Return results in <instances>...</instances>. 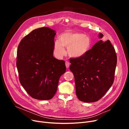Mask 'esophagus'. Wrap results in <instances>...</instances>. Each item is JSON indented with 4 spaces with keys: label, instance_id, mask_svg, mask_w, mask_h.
<instances>
[{
    "label": "esophagus",
    "instance_id": "34e87169",
    "mask_svg": "<svg viewBox=\"0 0 129 129\" xmlns=\"http://www.w3.org/2000/svg\"><path fill=\"white\" fill-rule=\"evenodd\" d=\"M65 65H66V68L68 69L69 66H70V63H69V61H67V60L66 61V62H65Z\"/></svg>",
    "mask_w": 129,
    "mask_h": 129
}]
</instances>
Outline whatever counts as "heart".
Masks as SVG:
<instances>
[{
	"label": "heart",
	"instance_id": "obj_1",
	"mask_svg": "<svg viewBox=\"0 0 129 129\" xmlns=\"http://www.w3.org/2000/svg\"><path fill=\"white\" fill-rule=\"evenodd\" d=\"M91 46L90 38L84 34L71 31L61 34L59 40H56L54 44V53L58 57L65 53L64 47L68 48L69 55L73 57L83 56Z\"/></svg>",
	"mask_w": 129,
	"mask_h": 129
}]
</instances>
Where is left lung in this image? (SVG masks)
<instances>
[{"instance_id":"left-lung-1","label":"left lung","mask_w":129,"mask_h":129,"mask_svg":"<svg viewBox=\"0 0 129 129\" xmlns=\"http://www.w3.org/2000/svg\"><path fill=\"white\" fill-rule=\"evenodd\" d=\"M103 35L99 34L100 39ZM78 99L93 103L102 98L113 84L117 63L116 51L109 40L99 41L83 56L70 59Z\"/></svg>"}]
</instances>
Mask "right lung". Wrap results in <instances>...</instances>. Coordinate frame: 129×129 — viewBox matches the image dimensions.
Segmentation results:
<instances>
[{
    "label": "right lung",
    "mask_w": 129,
    "mask_h": 129,
    "mask_svg": "<svg viewBox=\"0 0 129 129\" xmlns=\"http://www.w3.org/2000/svg\"><path fill=\"white\" fill-rule=\"evenodd\" d=\"M55 35L54 30L42 27L31 31L18 45L16 64L20 84L38 100L53 97L66 70L64 61L53 56Z\"/></svg>",
    "instance_id": "add662e5"
}]
</instances>
